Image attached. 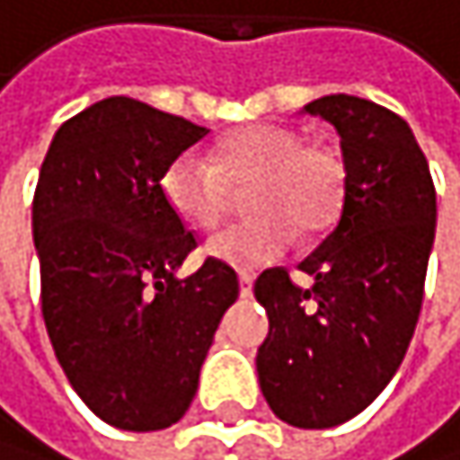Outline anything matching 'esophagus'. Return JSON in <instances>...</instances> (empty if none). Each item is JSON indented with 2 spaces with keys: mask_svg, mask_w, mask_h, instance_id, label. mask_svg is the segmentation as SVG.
Listing matches in <instances>:
<instances>
[{
  "mask_svg": "<svg viewBox=\"0 0 460 460\" xmlns=\"http://www.w3.org/2000/svg\"><path fill=\"white\" fill-rule=\"evenodd\" d=\"M251 290H253V276L251 273H240V296L248 298Z\"/></svg>",
  "mask_w": 460,
  "mask_h": 460,
  "instance_id": "34e87169",
  "label": "esophagus"
}]
</instances>
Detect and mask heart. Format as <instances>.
<instances>
[{
  "mask_svg": "<svg viewBox=\"0 0 460 460\" xmlns=\"http://www.w3.org/2000/svg\"><path fill=\"white\" fill-rule=\"evenodd\" d=\"M245 184V209L253 215L215 234L207 253L253 270L282 257L293 228L318 234L338 217L346 164L335 147L305 142L296 128L260 122L226 134L212 162L198 153L175 155L162 172V198L178 220L209 232L223 220L232 190Z\"/></svg>",
  "mask_w": 460,
  "mask_h": 460,
  "instance_id": "obj_1",
  "label": "heart"
}]
</instances>
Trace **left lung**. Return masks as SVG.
<instances>
[{"label": "left lung", "mask_w": 460, "mask_h": 460, "mask_svg": "<svg viewBox=\"0 0 460 460\" xmlns=\"http://www.w3.org/2000/svg\"><path fill=\"white\" fill-rule=\"evenodd\" d=\"M332 122L346 164L341 217L298 265L260 273L253 296L270 330L257 352L260 388L293 428L323 430L366 411L413 338L436 237V187L408 122L352 94L305 105Z\"/></svg>", "instance_id": "left-lung-1"}]
</instances>
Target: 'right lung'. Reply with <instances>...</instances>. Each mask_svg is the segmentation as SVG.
I'll return each instance as SVG.
<instances>
[{"label":"right lung","mask_w":460,"mask_h":460,"mask_svg":"<svg viewBox=\"0 0 460 460\" xmlns=\"http://www.w3.org/2000/svg\"><path fill=\"white\" fill-rule=\"evenodd\" d=\"M209 128L130 97H108L58 128L32 198L41 313L55 358L94 416L164 430L187 413L234 268L207 257L162 198V172Z\"/></svg>","instance_id":"1"}]
</instances>
